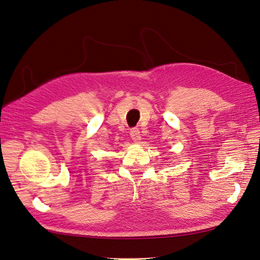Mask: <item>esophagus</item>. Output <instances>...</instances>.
<instances>
[{
  "instance_id": "1",
  "label": "esophagus",
  "mask_w": 260,
  "mask_h": 260,
  "mask_svg": "<svg viewBox=\"0 0 260 260\" xmlns=\"http://www.w3.org/2000/svg\"><path fill=\"white\" fill-rule=\"evenodd\" d=\"M129 134H131V137L133 138V141H134V142L138 143L141 141V132L138 128H136V127L132 128L131 132H129Z\"/></svg>"
}]
</instances>
